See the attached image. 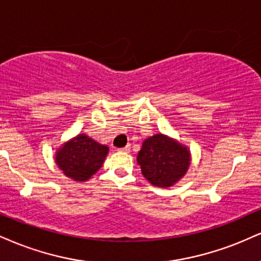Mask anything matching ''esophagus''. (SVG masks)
<instances>
[{"label": "esophagus", "instance_id": "34e87169", "mask_svg": "<svg viewBox=\"0 0 261 261\" xmlns=\"http://www.w3.org/2000/svg\"><path fill=\"white\" fill-rule=\"evenodd\" d=\"M130 149H131V146H130V144H127L126 147H124V148H120L119 150H120V152H130Z\"/></svg>", "mask_w": 261, "mask_h": 261}]
</instances>
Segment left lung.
<instances>
[{
    "label": "left lung",
    "instance_id": "obj_1",
    "mask_svg": "<svg viewBox=\"0 0 261 261\" xmlns=\"http://www.w3.org/2000/svg\"><path fill=\"white\" fill-rule=\"evenodd\" d=\"M137 163L143 176L153 186L171 187L187 172L191 153L178 141L156 134L143 141Z\"/></svg>",
    "mask_w": 261,
    "mask_h": 261
}]
</instances>
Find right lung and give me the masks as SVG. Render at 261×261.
I'll use <instances>...</instances> for the list:
<instances>
[{"label":"right lung","mask_w":261,"mask_h":261,"mask_svg":"<svg viewBox=\"0 0 261 261\" xmlns=\"http://www.w3.org/2000/svg\"><path fill=\"white\" fill-rule=\"evenodd\" d=\"M109 148L85 134L65 142L56 152V164L71 180L87 181L105 162Z\"/></svg>","instance_id":"add662e5"}]
</instances>
